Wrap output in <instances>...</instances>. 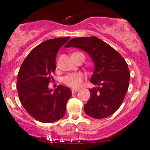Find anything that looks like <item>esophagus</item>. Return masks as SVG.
I'll return each instance as SVG.
<instances>
[{
  "instance_id": "esophagus-1",
  "label": "esophagus",
  "mask_w": 150,
  "mask_h": 150,
  "mask_svg": "<svg viewBox=\"0 0 150 150\" xmlns=\"http://www.w3.org/2000/svg\"><path fill=\"white\" fill-rule=\"evenodd\" d=\"M79 91V89H71V93H76V92H78Z\"/></svg>"
}]
</instances>
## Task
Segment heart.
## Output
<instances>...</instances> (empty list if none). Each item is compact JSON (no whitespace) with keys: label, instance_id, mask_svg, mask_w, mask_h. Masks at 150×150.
<instances>
[{"label":"heart","instance_id":"heart-1","mask_svg":"<svg viewBox=\"0 0 150 150\" xmlns=\"http://www.w3.org/2000/svg\"><path fill=\"white\" fill-rule=\"evenodd\" d=\"M84 75L82 73H73L63 78V81L65 85L70 87L77 88L83 83Z\"/></svg>","mask_w":150,"mask_h":150}]
</instances>
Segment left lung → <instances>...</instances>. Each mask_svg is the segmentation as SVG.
<instances>
[{
    "label": "left lung",
    "instance_id": "1",
    "mask_svg": "<svg viewBox=\"0 0 150 150\" xmlns=\"http://www.w3.org/2000/svg\"><path fill=\"white\" fill-rule=\"evenodd\" d=\"M65 48L84 50L91 57L94 70L85 113L95 119L108 117L120 108L128 91L130 71L126 61L114 48L96 37L71 39Z\"/></svg>",
    "mask_w": 150,
    "mask_h": 150
}]
</instances>
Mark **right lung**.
Listing matches in <instances>:
<instances>
[{
	"mask_svg": "<svg viewBox=\"0 0 150 150\" xmlns=\"http://www.w3.org/2000/svg\"><path fill=\"white\" fill-rule=\"evenodd\" d=\"M70 37L51 39L34 48L24 59L18 74L20 101L28 114L43 123H52L64 116L71 96L69 87L50 89V75L56 69L57 54Z\"/></svg>",
	"mask_w": 150,
	"mask_h": 150,
	"instance_id": "obj_1",
	"label": "right lung"
}]
</instances>
